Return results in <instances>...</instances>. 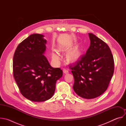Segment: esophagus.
<instances>
[{"mask_svg":"<svg viewBox=\"0 0 126 126\" xmlns=\"http://www.w3.org/2000/svg\"><path fill=\"white\" fill-rule=\"evenodd\" d=\"M63 73H65V74H67V73H69V71H68V70H66V69H63Z\"/></svg>","mask_w":126,"mask_h":126,"instance_id":"34e87169","label":"esophagus"}]
</instances>
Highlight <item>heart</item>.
<instances>
[{
  "label": "heart",
  "instance_id": "b5f03b06",
  "mask_svg": "<svg viewBox=\"0 0 126 126\" xmlns=\"http://www.w3.org/2000/svg\"><path fill=\"white\" fill-rule=\"evenodd\" d=\"M61 51L59 48L58 51ZM51 56L54 62L56 63H59L61 58L59 54L57 51L53 50L51 53ZM81 56V52L78 48H75L69 51L66 55V58L68 62L71 63H75L79 60Z\"/></svg>",
  "mask_w": 126,
  "mask_h": 126
}]
</instances>
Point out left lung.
Wrapping results in <instances>:
<instances>
[{
    "instance_id": "left-lung-1",
    "label": "left lung",
    "mask_w": 126,
    "mask_h": 126,
    "mask_svg": "<svg viewBox=\"0 0 126 126\" xmlns=\"http://www.w3.org/2000/svg\"><path fill=\"white\" fill-rule=\"evenodd\" d=\"M89 36L90 45L86 54L70 68L74 78V91L86 99L103 94L114 71V58L109 46L92 33Z\"/></svg>"
}]
</instances>
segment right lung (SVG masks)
Returning a JSON list of instances; mask_svg holds the SVG:
<instances>
[{
	"instance_id": "1",
	"label": "right lung",
	"mask_w": 126,
	"mask_h": 126,
	"mask_svg": "<svg viewBox=\"0 0 126 126\" xmlns=\"http://www.w3.org/2000/svg\"><path fill=\"white\" fill-rule=\"evenodd\" d=\"M33 34L18 45L13 56V74L21 94L33 102L49 100L55 91L56 82L63 75L53 68L43 55L46 40Z\"/></svg>"
}]
</instances>
